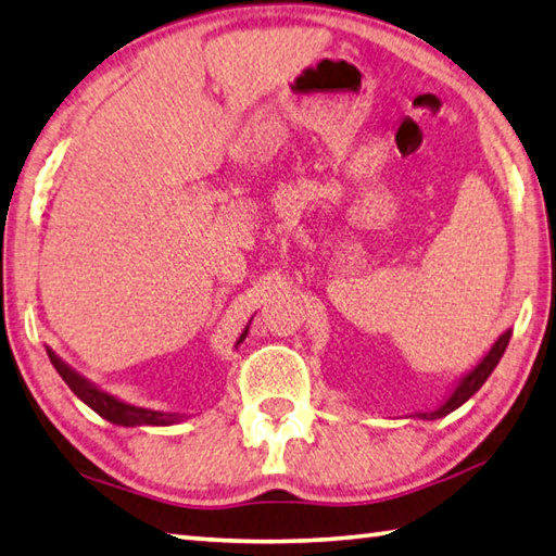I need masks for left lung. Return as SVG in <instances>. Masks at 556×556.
Here are the masks:
<instances>
[{
	"instance_id": "1",
	"label": "left lung",
	"mask_w": 556,
	"mask_h": 556,
	"mask_svg": "<svg viewBox=\"0 0 556 556\" xmlns=\"http://www.w3.org/2000/svg\"><path fill=\"white\" fill-rule=\"evenodd\" d=\"M510 337H513L510 329H506L504 333H501V337L496 339V343L486 351L484 358H481L465 377H459V382L453 387V392L445 396V402L438 406L435 412H426V414L421 412V414H416V416L418 418H426V421H433V418H443L450 412H455V408L463 406L469 400V396L479 392V387L489 380V375L494 372V368H496L498 361H501V355L506 353V345H508Z\"/></svg>"
}]
</instances>
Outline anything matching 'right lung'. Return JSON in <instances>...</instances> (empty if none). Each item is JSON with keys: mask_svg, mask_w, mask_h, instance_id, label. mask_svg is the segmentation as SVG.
Returning a JSON list of instances; mask_svg holds the SVG:
<instances>
[{"mask_svg": "<svg viewBox=\"0 0 556 556\" xmlns=\"http://www.w3.org/2000/svg\"><path fill=\"white\" fill-rule=\"evenodd\" d=\"M247 333H249V324L242 331V337L237 339L235 349L247 339ZM46 351H48L52 368L60 372V377L67 382L70 390L75 392L89 408H93V412H97L101 418H106V421H111L115 426H172V424H179L184 418L181 414L154 412V408H144V406H135V404L123 402V400H118V396L103 392L101 387L87 380V377L79 375L75 368H70V365L62 361L52 349H46Z\"/></svg>", "mask_w": 556, "mask_h": 556, "instance_id": "1", "label": "right lung"}]
</instances>
